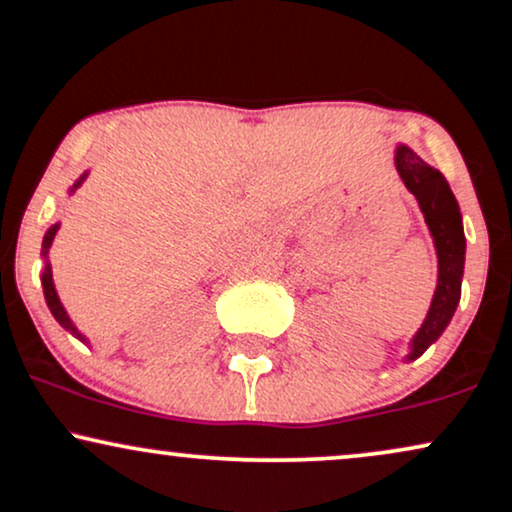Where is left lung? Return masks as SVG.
I'll list each match as a JSON object with an SVG mask.
<instances>
[{"label": "left lung", "instance_id": "obj_1", "mask_svg": "<svg viewBox=\"0 0 512 512\" xmlns=\"http://www.w3.org/2000/svg\"><path fill=\"white\" fill-rule=\"evenodd\" d=\"M396 169L405 188L420 202V209L432 231L436 257H439V279L420 331L410 341L408 360H417L424 350L443 334L460 303V283L465 269V231L458 200L441 171L429 166L410 147H396Z\"/></svg>", "mask_w": 512, "mask_h": 512}]
</instances>
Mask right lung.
<instances>
[{
  "instance_id": "obj_1",
  "label": "right lung",
  "mask_w": 512,
  "mask_h": 512,
  "mask_svg": "<svg viewBox=\"0 0 512 512\" xmlns=\"http://www.w3.org/2000/svg\"><path fill=\"white\" fill-rule=\"evenodd\" d=\"M85 176H88V174H83V176L78 178L76 183H73L71 193H73V190H76V188L80 186V183L85 181ZM57 231H59V224L49 226L47 233H45V238H42V257H45V272H42V288H45V300H47V307H49V312H52V315H54V319H57V322H59L61 326H64L66 331H69V334L76 336L78 341L88 343V338H85L83 334H80V331L76 329V324L71 322V317L66 315L64 305H61L59 295H57V291H54V281H52V267H49L47 252H49V248H52V240H54V236H57Z\"/></svg>"
}]
</instances>
